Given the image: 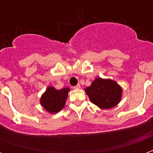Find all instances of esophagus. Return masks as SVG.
Wrapping results in <instances>:
<instances>
[{"label": "esophagus", "instance_id": "1", "mask_svg": "<svg viewBox=\"0 0 153 153\" xmlns=\"http://www.w3.org/2000/svg\"><path fill=\"white\" fill-rule=\"evenodd\" d=\"M73 88H74V89H79V88H80V85H79V84H77L76 86H74L73 87Z\"/></svg>", "mask_w": 153, "mask_h": 153}]
</instances>
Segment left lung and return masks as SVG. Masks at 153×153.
Segmentation results:
<instances>
[{
    "mask_svg": "<svg viewBox=\"0 0 153 153\" xmlns=\"http://www.w3.org/2000/svg\"><path fill=\"white\" fill-rule=\"evenodd\" d=\"M85 92L93 104L102 109H109L118 104L122 90L115 81L97 78Z\"/></svg>",
    "mask_w": 153,
    "mask_h": 153,
    "instance_id": "1",
    "label": "left lung"
}]
</instances>
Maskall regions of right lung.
<instances>
[{"label": "right lung", "instance_id": "1", "mask_svg": "<svg viewBox=\"0 0 153 153\" xmlns=\"http://www.w3.org/2000/svg\"><path fill=\"white\" fill-rule=\"evenodd\" d=\"M69 91L68 88L56 90L53 87H49L41 97V105L48 112L57 113L65 106Z\"/></svg>", "mask_w": 153, "mask_h": 153}]
</instances>
